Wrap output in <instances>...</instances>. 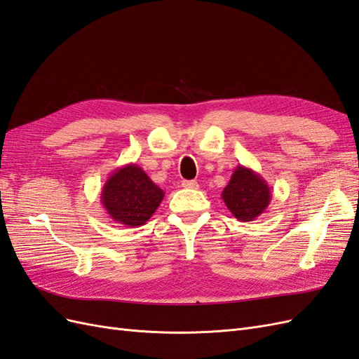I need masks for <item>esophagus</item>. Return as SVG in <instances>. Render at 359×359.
Segmentation results:
<instances>
[{
	"instance_id": "esophagus-1",
	"label": "esophagus",
	"mask_w": 359,
	"mask_h": 359,
	"mask_svg": "<svg viewBox=\"0 0 359 359\" xmlns=\"http://www.w3.org/2000/svg\"><path fill=\"white\" fill-rule=\"evenodd\" d=\"M182 187L184 189H199V184L196 182V181H193V180H184L182 181Z\"/></svg>"
}]
</instances>
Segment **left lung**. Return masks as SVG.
Segmentation results:
<instances>
[{
    "label": "left lung",
    "mask_w": 359,
    "mask_h": 359,
    "mask_svg": "<svg viewBox=\"0 0 359 359\" xmlns=\"http://www.w3.org/2000/svg\"><path fill=\"white\" fill-rule=\"evenodd\" d=\"M271 189L268 182L253 169L238 165L231 181L222 191V199L235 219L253 222L264 214L271 202Z\"/></svg>",
    "instance_id": "obj_1"
}]
</instances>
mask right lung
<instances>
[{"label": "right lung", "mask_w": 359, "mask_h": 359, "mask_svg": "<svg viewBox=\"0 0 359 359\" xmlns=\"http://www.w3.org/2000/svg\"><path fill=\"white\" fill-rule=\"evenodd\" d=\"M163 198L165 191L133 163L115 169L100 193V202L111 219L130 227L145 224Z\"/></svg>", "instance_id": "right-lung-1"}]
</instances>
